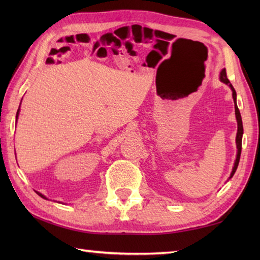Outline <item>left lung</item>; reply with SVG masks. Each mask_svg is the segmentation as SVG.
I'll list each match as a JSON object with an SVG mask.
<instances>
[{
    "instance_id": "8db88e82",
    "label": "left lung",
    "mask_w": 260,
    "mask_h": 260,
    "mask_svg": "<svg viewBox=\"0 0 260 260\" xmlns=\"http://www.w3.org/2000/svg\"><path fill=\"white\" fill-rule=\"evenodd\" d=\"M220 81H222L223 84L228 85L230 87V89L233 90V98H234V103H235V114H236V119H237V125H238V129H237V136H236V145H237V156H236V161L234 164L233 171H231L229 179L233 178L237 168H238L239 164V159H240V154H241V142H242V134H244V127H242V120H241V115L238 109V106H237V93L235 88L233 87V85L230 84V81L227 77V73H225V69L223 68L221 71H220Z\"/></svg>"
}]
</instances>
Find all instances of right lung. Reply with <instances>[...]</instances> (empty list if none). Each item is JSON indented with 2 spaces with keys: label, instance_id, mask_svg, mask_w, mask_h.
<instances>
[{
  "label": "right lung",
  "instance_id": "1",
  "mask_svg": "<svg viewBox=\"0 0 260 260\" xmlns=\"http://www.w3.org/2000/svg\"><path fill=\"white\" fill-rule=\"evenodd\" d=\"M21 105V104H20ZM19 114H20V107H19V109H18V112H16V120H18V117H19ZM37 193H38V196H40L41 198H43V199H47V197H45L42 194V193H40V192H38V191H36Z\"/></svg>",
  "mask_w": 260,
  "mask_h": 260
}]
</instances>
